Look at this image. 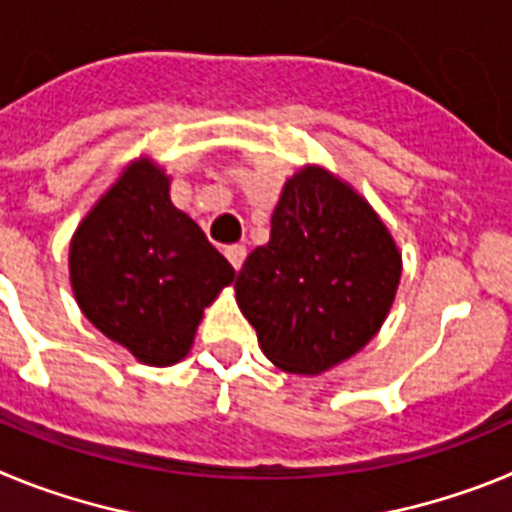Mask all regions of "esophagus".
Segmentation results:
<instances>
[{
    "instance_id": "34e87169",
    "label": "esophagus",
    "mask_w": 512,
    "mask_h": 512,
    "mask_svg": "<svg viewBox=\"0 0 512 512\" xmlns=\"http://www.w3.org/2000/svg\"><path fill=\"white\" fill-rule=\"evenodd\" d=\"M225 256H228V261L233 264V269L238 271L243 266V261H246V246H238V243H235V246H228L225 248Z\"/></svg>"
}]
</instances>
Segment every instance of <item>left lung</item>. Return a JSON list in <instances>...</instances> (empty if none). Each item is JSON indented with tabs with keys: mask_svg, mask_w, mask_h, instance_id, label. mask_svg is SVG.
I'll list each match as a JSON object with an SVG mask.
<instances>
[{
	"mask_svg": "<svg viewBox=\"0 0 512 512\" xmlns=\"http://www.w3.org/2000/svg\"><path fill=\"white\" fill-rule=\"evenodd\" d=\"M402 259L372 205L320 166L287 179L266 246L251 251L235 300L284 372L320 374L382 328Z\"/></svg>",
	"mask_w": 512,
	"mask_h": 512,
	"instance_id": "8db88e82",
	"label": "left lung"
}]
</instances>
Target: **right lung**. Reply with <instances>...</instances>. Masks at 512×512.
<instances>
[{"label":"right lung","instance_id":"add662e5","mask_svg":"<svg viewBox=\"0 0 512 512\" xmlns=\"http://www.w3.org/2000/svg\"><path fill=\"white\" fill-rule=\"evenodd\" d=\"M169 182L148 158L133 161L81 220L69 248L81 312L151 366L189 354L205 307L235 279L200 225L176 210Z\"/></svg>","mask_w":512,"mask_h":512}]
</instances>
